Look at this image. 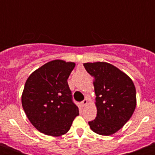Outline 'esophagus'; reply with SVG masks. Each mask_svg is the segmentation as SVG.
<instances>
[{
    "mask_svg": "<svg viewBox=\"0 0 155 155\" xmlns=\"http://www.w3.org/2000/svg\"><path fill=\"white\" fill-rule=\"evenodd\" d=\"M81 105H82V106H86V105H87V100L86 99V98L84 100H83V101H82Z\"/></svg>",
    "mask_w": 155,
    "mask_h": 155,
    "instance_id": "1",
    "label": "esophagus"
}]
</instances>
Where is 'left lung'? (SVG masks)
<instances>
[{
    "instance_id": "1",
    "label": "left lung",
    "mask_w": 155,
    "mask_h": 155,
    "mask_svg": "<svg viewBox=\"0 0 155 155\" xmlns=\"http://www.w3.org/2000/svg\"><path fill=\"white\" fill-rule=\"evenodd\" d=\"M94 78L97 116L88 122L94 133L109 136L120 130L134 113L137 105L136 88L131 78L113 64L84 63Z\"/></svg>"
}]
</instances>
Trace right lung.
I'll list each match as a JSON object with an SVG mask.
<instances>
[{
	"label": "right lung",
	"instance_id": "add662e5",
	"mask_svg": "<svg viewBox=\"0 0 155 155\" xmlns=\"http://www.w3.org/2000/svg\"><path fill=\"white\" fill-rule=\"evenodd\" d=\"M74 67V62L54 60L35 70L27 79L21 105L28 120L39 132L62 136L79 115L68 84Z\"/></svg>",
	"mask_w": 155,
	"mask_h": 155
}]
</instances>
